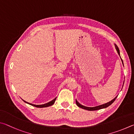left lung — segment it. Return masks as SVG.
I'll return each mask as SVG.
<instances>
[{"label":"left lung","instance_id":"8db88e82","mask_svg":"<svg viewBox=\"0 0 134 134\" xmlns=\"http://www.w3.org/2000/svg\"><path fill=\"white\" fill-rule=\"evenodd\" d=\"M115 49H116V50L117 51V52H118V55H119V56H120V58H121L120 52H119V49L118 48V47L117 46V45H116V44H115ZM121 60H122V63H123V61H122V59H121ZM123 65H124V63H123ZM123 85H122V87H123ZM116 98H117V96H116L115 98H114V99H113L112 100H111V101L107 102V103H106V104L100 105H99V106H97V107H88L83 106V105H81V104H79V103L78 101H77L76 99V104L77 105V106L79 107V108H81L83 109L88 110V111H96V110H99V109H104V108H107L108 107H109V105H111L112 104V103H113L115 101V100L116 99Z\"/></svg>","mask_w":134,"mask_h":134}]
</instances>
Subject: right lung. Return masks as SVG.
Masks as SVG:
<instances>
[{"mask_svg":"<svg viewBox=\"0 0 134 134\" xmlns=\"http://www.w3.org/2000/svg\"><path fill=\"white\" fill-rule=\"evenodd\" d=\"M56 98H55V99H53L52 100H51V101L49 102L48 103H46V104H42V105H35V104H30V103H29L27 102H26L25 100H23V101H24L25 102L27 103V104H29L30 105H32V106H34V107H37V108H44V107H50V106H52V105L54 104V103H55V100H56Z\"/></svg>","mask_w":134,"mask_h":134,"instance_id":"1","label":"right lung"}]
</instances>
